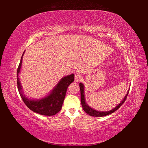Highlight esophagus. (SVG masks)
I'll use <instances>...</instances> for the list:
<instances>
[{
  "mask_svg": "<svg viewBox=\"0 0 148 148\" xmlns=\"http://www.w3.org/2000/svg\"><path fill=\"white\" fill-rule=\"evenodd\" d=\"M82 79V76H81V74L79 73H76L75 74V77H74V80L76 82H78V81H81V79Z\"/></svg>",
  "mask_w": 148,
  "mask_h": 148,
  "instance_id": "1",
  "label": "esophagus"
}]
</instances>
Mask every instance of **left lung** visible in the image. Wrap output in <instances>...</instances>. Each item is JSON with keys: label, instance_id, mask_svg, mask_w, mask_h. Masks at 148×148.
I'll use <instances>...</instances> for the list:
<instances>
[{"label": "left lung", "instance_id": "left-lung-1", "mask_svg": "<svg viewBox=\"0 0 148 148\" xmlns=\"http://www.w3.org/2000/svg\"><path fill=\"white\" fill-rule=\"evenodd\" d=\"M84 85L83 84V83H79V88H80V91H81V105H82L83 110L87 113L88 114H89L91 116H95V117H102V116H107V115L111 114H112V113L115 112L116 110H118L119 108H120L123 103L125 102V100H126L127 98L128 92H129V91H128L127 95H125L123 100H122V101L121 102V103H119V104L117 106L115 107L114 109H112V110H111V111H106V112L98 111H96V110H95V109H92V108H90V107L86 103L85 98H84Z\"/></svg>", "mask_w": 148, "mask_h": 148}]
</instances>
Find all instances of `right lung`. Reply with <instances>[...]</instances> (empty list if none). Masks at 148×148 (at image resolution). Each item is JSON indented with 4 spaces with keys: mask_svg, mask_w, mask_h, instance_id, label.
Wrapping results in <instances>:
<instances>
[{
    "mask_svg": "<svg viewBox=\"0 0 148 148\" xmlns=\"http://www.w3.org/2000/svg\"><path fill=\"white\" fill-rule=\"evenodd\" d=\"M25 51L21 58L20 64L17 69V86L18 92L25 105L32 111L45 116H53L60 111L65 97L68 86L74 81V74H72L63 77L59 81L48 96L40 100H31L23 95L21 83L19 79L22 64V58Z\"/></svg>",
    "mask_w": 148,
    "mask_h": 148,
    "instance_id": "obj_1",
    "label": "right lung"
}]
</instances>
